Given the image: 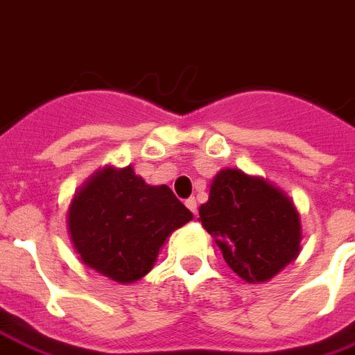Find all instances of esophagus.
Masks as SVG:
<instances>
[{
  "instance_id": "obj_1",
  "label": "esophagus",
  "mask_w": 355,
  "mask_h": 355,
  "mask_svg": "<svg viewBox=\"0 0 355 355\" xmlns=\"http://www.w3.org/2000/svg\"><path fill=\"white\" fill-rule=\"evenodd\" d=\"M186 206H187V209H191V211L197 215V198H195V197L187 198Z\"/></svg>"
}]
</instances>
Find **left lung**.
Masks as SVG:
<instances>
[{
  "label": "left lung",
  "instance_id": "left-lung-1",
  "mask_svg": "<svg viewBox=\"0 0 355 355\" xmlns=\"http://www.w3.org/2000/svg\"><path fill=\"white\" fill-rule=\"evenodd\" d=\"M198 215L227 266L250 284L273 279L301 253L297 207L281 187L259 175L220 169Z\"/></svg>",
  "mask_w": 355,
  "mask_h": 355
}]
</instances>
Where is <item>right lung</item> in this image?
<instances>
[{
	"label": "right lung",
	"mask_w": 355,
	"mask_h": 355,
	"mask_svg": "<svg viewBox=\"0 0 355 355\" xmlns=\"http://www.w3.org/2000/svg\"><path fill=\"white\" fill-rule=\"evenodd\" d=\"M193 218L166 184L149 186L131 166H103L74 193L67 233L78 259L120 284L155 266L175 230Z\"/></svg>",
	"instance_id": "obj_1"
}]
</instances>
